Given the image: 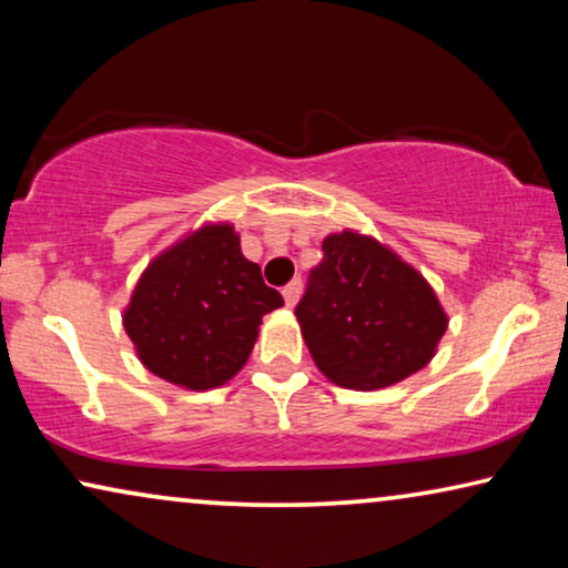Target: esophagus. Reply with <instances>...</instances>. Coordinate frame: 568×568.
<instances>
[{"instance_id":"esophagus-1","label":"esophagus","mask_w":568,"mask_h":568,"mask_svg":"<svg viewBox=\"0 0 568 568\" xmlns=\"http://www.w3.org/2000/svg\"><path fill=\"white\" fill-rule=\"evenodd\" d=\"M300 292H302V282L300 278H294V282H290L282 290V294H284V302H286V307H294L297 305V300H300Z\"/></svg>"}]
</instances>
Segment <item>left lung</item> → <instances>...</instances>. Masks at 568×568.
Here are the masks:
<instances>
[{
  "label": "left lung",
  "instance_id": "left-lung-1",
  "mask_svg": "<svg viewBox=\"0 0 568 568\" xmlns=\"http://www.w3.org/2000/svg\"><path fill=\"white\" fill-rule=\"evenodd\" d=\"M317 369L348 390H379L429 364L447 331L437 294L375 237L323 240L294 310Z\"/></svg>",
  "mask_w": 568,
  "mask_h": 568
}]
</instances>
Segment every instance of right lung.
Instances as JSON below:
<instances>
[{"label":"right lung","instance_id":"1","mask_svg":"<svg viewBox=\"0 0 568 568\" xmlns=\"http://www.w3.org/2000/svg\"><path fill=\"white\" fill-rule=\"evenodd\" d=\"M282 305L258 263L240 253L235 230L206 224L146 266L123 328L146 369L189 390H209L243 369L261 317Z\"/></svg>","mask_w":568,"mask_h":568}]
</instances>
